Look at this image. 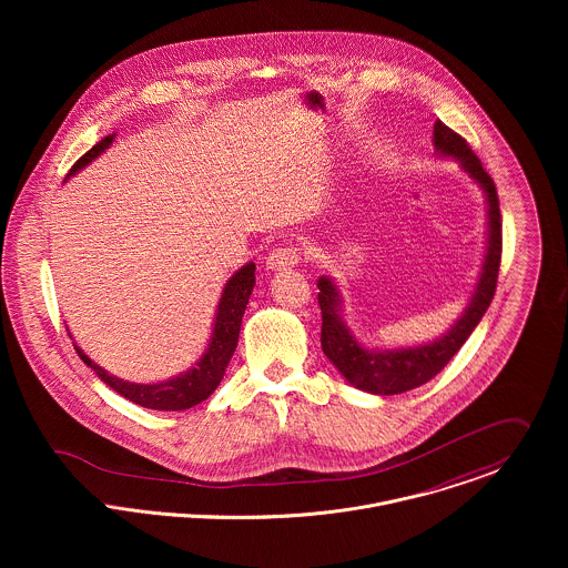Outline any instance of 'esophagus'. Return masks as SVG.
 <instances>
[{
  "mask_svg": "<svg viewBox=\"0 0 568 568\" xmlns=\"http://www.w3.org/2000/svg\"><path fill=\"white\" fill-rule=\"evenodd\" d=\"M300 262V248L295 244H284L277 246L268 253L266 257V268L268 271H284V268H293Z\"/></svg>",
  "mask_w": 568,
  "mask_h": 568,
  "instance_id": "1",
  "label": "esophagus"
}]
</instances>
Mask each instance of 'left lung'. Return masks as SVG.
I'll use <instances>...</instances> for the list:
<instances>
[{
    "label": "left lung",
    "instance_id": "obj_1",
    "mask_svg": "<svg viewBox=\"0 0 568 568\" xmlns=\"http://www.w3.org/2000/svg\"><path fill=\"white\" fill-rule=\"evenodd\" d=\"M433 146L437 158L455 160L462 170L484 190L486 194L487 232L486 253L481 271L470 293L468 306L462 317L450 325L439 338L417 343L408 347H365L354 332L343 322V300L332 277H320V308H322V347L329 363L338 374L356 389L374 396H396L415 389L437 376L448 361L468 341L475 327L484 320L494 291L500 266V210L494 181L489 179L479 158L473 153L468 142L450 131L444 122L433 126Z\"/></svg>",
    "mask_w": 568,
    "mask_h": 568
}]
</instances>
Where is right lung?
<instances>
[{"instance_id": "right-lung-1", "label": "right lung", "mask_w": 568, "mask_h": 568, "mask_svg": "<svg viewBox=\"0 0 568 568\" xmlns=\"http://www.w3.org/2000/svg\"><path fill=\"white\" fill-rule=\"evenodd\" d=\"M113 140H115V133L100 140L89 153H84L81 160L74 163V168L70 170V176H74L84 165L100 158L113 144ZM253 286H255V264L246 262L243 268H239L223 286V293L214 313L212 334L203 356L190 369L160 383H129L124 378H118L106 369H102L98 363H93L77 343L74 347L82 363L91 367L95 376L102 383H106L113 392H118L122 398L153 410H185L190 406L207 400L221 385L225 369L239 345L244 308L248 304Z\"/></svg>"}]
</instances>
